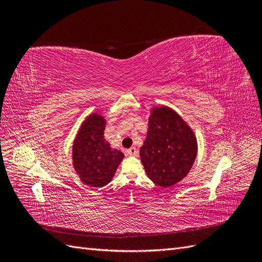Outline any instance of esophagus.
Segmentation results:
<instances>
[{"instance_id":"34e87169","label":"esophagus","mask_w":262,"mask_h":262,"mask_svg":"<svg viewBox=\"0 0 262 262\" xmlns=\"http://www.w3.org/2000/svg\"><path fill=\"white\" fill-rule=\"evenodd\" d=\"M125 154L128 155V156H137L138 149L136 147H130L129 149L125 150Z\"/></svg>"}]
</instances>
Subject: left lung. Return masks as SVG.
Returning a JSON list of instances; mask_svg holds the SVG:
<instances>
[{"mask_svg": "<svg viewBox=\"0 0 262 262\" xmlns=\"http://www.w3.org/2000/svg\"><path fill=\"white\" fill-rule=\"evenodd\" d=\"M196 150L193 131L176 112L166 106L152 109L140 156L154 184L167 188L184 179L195 161Z\"/></svg>", "mask_w": 262, "mask_h": 262, "instance_id": "obj_1", "label": "left lung"}]
</instances>
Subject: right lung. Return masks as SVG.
Segmentation results:
<instances>
[{
  "mask_svg": "<svg viewBox=\"0 0 262 262\" xmlns=\"http://www.w3.org/2000/svg\"><path fill=\"white\" fill-rule=\"evenodd\" d=\"M106 120L94 113L82 123L73 144V166L85 185L100 188L112 181L123 153L104 138Z\"/></svg>",
  "mask_w": 262,
  "mask_h": 262,
  "instance_id": "obj_1",
  "label": "right lung"
}]
</instances>
